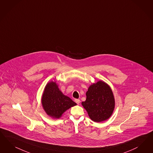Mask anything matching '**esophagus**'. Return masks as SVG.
I'll return each instance as SVG.
<instances>
[{
    "instance_id": "34e87169",
    "label": "esophagus",
    "mask_w": 153,
    "mask_h": 153,
    "mask_svg": "<svg viewBox=\"0 0 153 153\" xmlns=\"http://www.w3.org/2000/svg\"><path fill=\"white\" fill-rule=\"evenodd\" d=\"M75 102L78 104V105H79L80 102V100H79V99H76V100H75Z\"/></svg>"
}]
</instances>
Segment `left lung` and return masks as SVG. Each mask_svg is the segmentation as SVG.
<instances>
[{
  "mask_svg": "<svg viewBox=\"0 0 153 153\" xmlns=\"http://www.w3.org/2000/svg\"><path fill=\"white\" fill-rule=\"evenodd\" d=\"M87 98L82 105L89 118L95 122L108 119L113 113L115 100L108 84L102 80L89 86L86 92Z\"/></svg>",
  "mask_w": 153,
  "mask_h": 153,
  "instance_id": "obj_1",
  "label": "left lung"
}]
</instances>
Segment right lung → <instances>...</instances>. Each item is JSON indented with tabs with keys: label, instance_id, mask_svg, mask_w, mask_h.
I'll return each instance as SVG.
<instances>
[{
	"label": "right lung",
	"instance_id": "right-lung-1",
	"mask_svg": "<svg viewBox=\"0 0 153 153\" xmlns=\"http://www.w3.org/2000/svg\"><path fill=\"white\" fill-rule=\"evenodd\" d=\"M42 104L47 114L54 119L61 118L68 109L76 105L70 97L62 94L56 82L53 81L45 85Z\"/></svg>",
	"mask_w": 153,
	"mask_h": 153
}]
</instances>
